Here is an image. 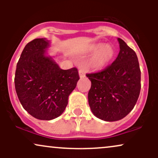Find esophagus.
I'll return each mask as SVG.
<instances>
[{
    "instance_id": "obj_1",
    "label": "esophagus",
    "mask_w": 158,
    "mask_h": 158,
    "mask_svg": "<svg viewBox=\"0 0 158 158\" xmlns=\"http://www.w3.org/2000/svg\"><path fill=\"white\" fill-rule=\"evenodd\" d=\"M79 77H80L81 79L85 77V73L84 70H82V69H80V70H79Z\"/></svg>"
}]
</instances>
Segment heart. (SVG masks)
I'll return each mask as SVG.
<instances>
[{"label":"heart","instance_id":"1","mask_svg":"<svg viewBox=\"0 0 158 158\" xmlns=\"http://www.w3.org/2000/svg\"><path fill=\"white\" fill-rule=\"evenodd\" d=\"M88 52L94 53L91 60V64L94 68L101 69L106 66L114 56V50L110 44L102 43L94 44L88 48Z\"/></svg>","mask_w":158,"mask_h":158}]
</instances>
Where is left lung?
I'll return each instance as SVG.
<instances>
[{"label":"left lung","mask_w":158,"mask_h":158,"mask_svg":"<svg viewBox=\"0 0 158 158\" xmlns=\"http://www.w3.org/2000/svg\"><path fill=\"white\" fill-rule=\"evenodd\" d=\"M119 52L100 72L87 73L91 81L88 103L96 117L108 122L124 118L135 107L140 92V69L136 52L117 39Z\"/></svg>","instance_id":"1"}]
</instances>
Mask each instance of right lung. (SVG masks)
<instances>
[{
	"label": "right lung",
	"instance_id": "obj_1",
	"mask_svg": "<svg viewBox=\"0 0 158 158\" xmlns=\"http://www.w3.org/2000/svg\"><path fill=\"white\" fill-rule=\"evenodd\" d=\"M50 41L35 39L21 52L16 66L15 87L23 108L41 120L59 117L79 79L77 68L62 70L46 50Z\"/></svg>",
	"mask_w": 158,
	"mask_h": 158
}]
</instances>
